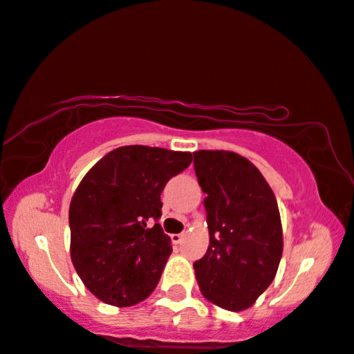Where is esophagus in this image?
<instances>
[{"mask_svg": "<svg viewBox=\"0 0 354 354\" xmlns=\"http://www.w3.org/2000/svg\"><path fill=\"white\" fill-rule=\"evenodd\" d=\"M183 234H171V242L175 243V245H178V243H181L183 241Z\"/></svg>", "mask_w": 354, "mask_h": 354, "instance_id": "1", "label": "esophagus"}]
</instances>
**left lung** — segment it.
I'll return each mask as SVG.
<instances>
[{"label": "left lung", "instance_id": "8db88e82", "mask_svg": "<svg viewBox=\"0 0 354 354\" xmlns=\"http://www.w3.org/2000/svg\"><path fill=\"white\" fill-rule=\"evenodd\" d=\"M210 234L194 263L202 295L227 311H243L274 281L282 257L277 201L260 170L229 151L194 152Z\"/></svg>", "mask_w": 354, "mask_h": 354}]
</instances>
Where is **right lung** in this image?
Wrapping results in <instances>:
<instances>
[{"mask_svg":"<svg viewBox=\"0 0 354 354\" xmlns=\"http://www.w3.org/2000/svg\"><path fill=\"white\" fill-rule=\"evenodd\" d=\"M191 152L123 146L104 156L78 184L68 210L71 257L80 279L107 305L146 300L171 253L160 194L191 165Z\"/></svg>","mask_w":354,"mask_h":354,"instance_id":"1","label":"right lung"}]
</instances>
